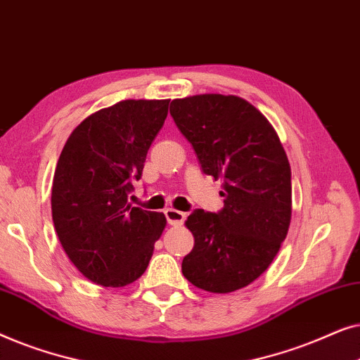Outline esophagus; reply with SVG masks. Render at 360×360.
Wrapping results in <instances>:
<instances>
[{
  "label": "esophagus",
  "instance_id": "esophagus-1",
  "mask_svg": "<svg viewBox=\"0 0 360 360\" xmlns=\"http://www.w3.org/2000/svg\"><path fill=\"white\" fill-rule=\"evenodd\" d=\"M165 218H167V223L172 224V226H180L184 224V221L186 218L185 213H181L179 210H174V208H167L165 211Z\"/></svg>",
  "mask_w": 360,
  "mask_h": 360
}]
</instances>
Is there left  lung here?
<instances>
[{"mask_svg": "<svg viewBox=\"0 0 360 360\" xmlns=\"http://www.w3.org/2000/svg\"><path fill=\"white\" fill-rule=\"evenodd\" d=\"M174 117L203 174L223 180L218 213L195 210L186 228L195 245L181 262L185 278L229 293L260 277L287 238L292 170L277 132L259 110L234 95L174 100Z\"/></svg>", "mask_w": 360, "mask_h": 360, "instance_id": "1", "label": "left lung"}]
</instances>
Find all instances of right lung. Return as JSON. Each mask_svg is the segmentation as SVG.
<instances>
[{"instance_id": "add662e5", "label": "right lung", "mask_w": 360, "mask_h": 360, "mask_svg": "<svg viewBox=\"0 0 360 360\" xmlns=\"http://www.w3.org/2000/svg\"><path fill=\"white\" fill-rule=\"evenodd\" d=\"M170 100H124L88 116L63 146L52 184V219L72 264L103 287L146 272L167 219L131 206L132 181L164 126Z\"/></svg>"}]
</instances>
